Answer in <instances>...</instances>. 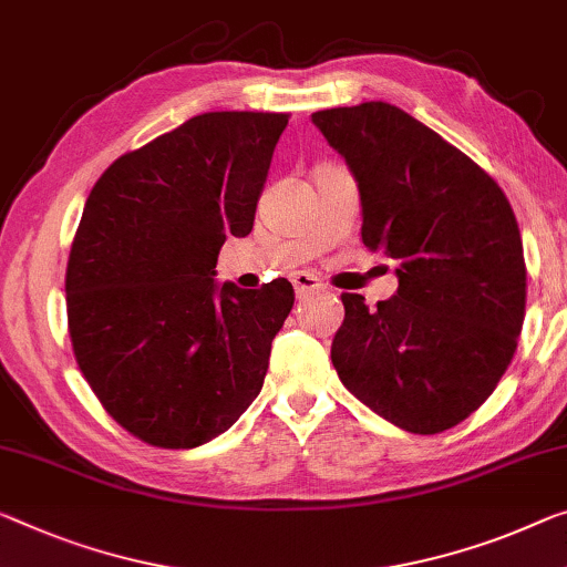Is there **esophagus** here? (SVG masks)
Returning a JSON list of instances; mask_svg holds the SVG:
<instances>
[{
  "label": "esophagus",
  "instance_id": "1",
  "mask_svg": "<svg viewBox=\"0 0 567 567\" xmlns=\"http://www.w3.org/2000/svg\"><path fill=\"white\" fill-rule=\"evenodd\" d=\"M291 284H293L296 296H299V299H303V296H311V293L324 291V284H321L319 278L311 276V274H296V276L291 278Z\"/></svg>",
  "mask_w": 567,
  "mask_h": 567
}]
</instances>
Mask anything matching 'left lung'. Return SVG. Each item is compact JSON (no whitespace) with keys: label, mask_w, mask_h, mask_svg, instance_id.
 Returning <instances> with one entry per match:
<instances>
[{"label":"left lung","mask_w":567,"mask_h":567,"mask_svg":"<svg viewBox=\"0 0 567 567\" xmlns=\"http://www.w3.org/2000/svg\"><path fill=\"white\" fill-rule=\"evenodd\" d=\"M360 189L362 240L395 260L378 309L342 293L332 364L398 429L439 433L472 415L509 368L527 271L499 185L411 113L382 101L311 113Z\"/></svg>","instance_id":"8db88e82"}]
</instances>
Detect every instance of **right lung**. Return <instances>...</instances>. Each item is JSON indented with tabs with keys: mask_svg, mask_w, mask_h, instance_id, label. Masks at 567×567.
<instances>
[{
	"mask_svg": "<svg viewBox=\"0 0 567 567\" xmlns=\"http://www.w3.org/2000/svg\"><path fill=\"white\" fill-rule=\"evenodd\" d=\"M286 113L213 111L118 156L85 199L65 274L68 329L113 421L195 449L248 411L291 284L215 281L223 243L254 230Z\"/></svg>",
	"mask_w": 567,
	"mask_h": 567,
	"instance_id": "obj_1",
	"label": "right lung"
}]
</instances>
